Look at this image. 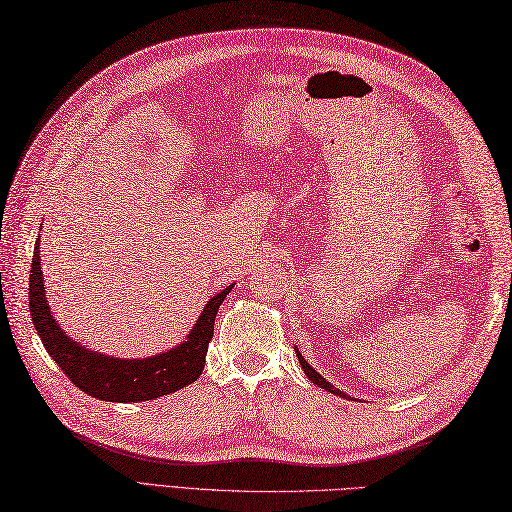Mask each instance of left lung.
I'll list each match as a JSON object with an SVG mask.
<instances>
[{
  "instance_id": "left-lung-1",
  "label": "left lung",
  "mask_w": 512,
  "mask_h": 512,
  "mask_svg": "<svg viewBox=\"0 0 512 512\" xmlns=\"http://www.w3.org/2000/svg\"><path fill=\"white\" fill-rule=\"evenodd\" d=\"M295 354H297V358H299V365H301V369H303V374L308 376V380H312V383L317 385V387H321V389H325V391H330V394H334V396H341V398H347V400H350V396L343 394L341 389H336L332 383H328V380H325V378L317 372V369H314V367L306 361V358L301 356L299 347H295Z\"/></svg>"
}]
</instances>
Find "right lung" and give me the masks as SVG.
Returning <instances> with one entry per match:
<instances>
[{
  "label": "right lung",
  "instance_id": "obj_1",
  "mask_svg": "<svg viewBox=\"0 0 512 512\" xmlns=\"http://www.w3.org/2000/svg\"><path fill=\"white\" fill-rule=\"evenodd\" d=\"M233 286H226L206 301L191 332L176 347L147 358L107 356L65 334L57 319L52 317L46 288H43L39 237L35 255H32L28 301L32 323L43 347L76 387L92 398L107 402H145L173 394L200 378L213 339L215 314Z\"/></svg>",
  "mask_w": 512,
  "mask_h": 512
}]
</instances>
